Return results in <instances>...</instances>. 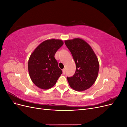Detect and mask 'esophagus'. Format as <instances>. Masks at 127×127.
<instances>
[{"label":"esophagus","instance_id":"obj_1","mask_svg":"<svg viewBox=\"0 0 127 127\" xmlns=\"http://www.w3.org/2000/svg\"><path fill=\"white\" fill-rule=\"evenodd\" d=\"M65 72H66V71H65V69L64 68V69H63V74H65Z\"/></svg>","mask_w":127,"mask_h":127}]
</instances>
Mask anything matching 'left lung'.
I'll use <instances>...</instances> for the list:
<instances>
[{
  "label": "left lung",
  "mask_w": 127,
  "mask_h": 127,
  "mask_svg": "<svg viewBox=\"0 0 127 127\" xmlns=\"http://www.w3.org/2000/svg\"><path fill=\"white\" fill-rule=\"evenodd\" d=\"M74 59L76 69L71 77H67L69 86L77 91H84L90 88L97 79L99 63L93 50L80 38L65 40Z\"/></svg>",
  "instance_id": "left-lung-1"
}]
</instances>
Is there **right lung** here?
Listing matches in <instances>:
<instances>
[{
    "label": "right lung",
    "instance_id": "right-lung-1",
    "mask_svg": "<svg viewBox=\"0 0 127 127\" xmlns=\"http://www.w3.org/2000/svg\"><path fill=\"white\" fill-rule=\"evenodd\" d=\"M63 44L61 40H47L38 45L31 55L28 62L29 75L37 87L49 89L55 85L62 74L55 55Z\"/></svg>",
    "mask_w": 127,
    "mask_h": 127
}]
</instances>
